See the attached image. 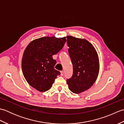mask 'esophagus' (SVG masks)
Segmentation results:
<instances>
[{"label":"esophagus","instance_id":"1","mask_svg":"<svg viewBox=\"0 0 124 124\" xmlns=\"http://www.w3.org/2000/svg\"><path fill=\"white\" fill-rule=\"evenodd\" d=\"M60 73H61V76H63L64 75V71H60Z\"/></svg>","mask_w":124,"mask_h":124}]
</instances>
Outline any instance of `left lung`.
Segmentation results:
<instances>
[{
    "label": "left lung",
    "instance_id": "left-lung-1",
    "mask_svg": "<svg viewBox=\"0 0 124 124\" xmlns=\"http://www.w3.org/2000/svg\"><path fill=\"white\" fill-rule=\"evenodd\" d=\"M69 54L73 65L72 77L67 79L70 90L80 93L93 86L98 77L99 58L93 45L85 39L68 36Z\"/></svg>",
    "mask_w": 124,
    "mask_h": 124
}]
</instances>
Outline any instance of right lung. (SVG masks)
<instances>
[{
  "label": "right lung",
  "mask_w": 124,
  "mask_h": 124,
  "mask_svg": "<svg viewBox=\"0 0 124 124\" xmlns=\"http://www.w3.org/2000/svg\"><path fill=\"white\" fill-rule=\"evenodd\" d=\"M65 41V37H44L29 44L23 53L22 70L31 87L41 92L51 88L55 79L60 75V71L54 69L56 61L53 55L63 48Z\"/></svg>",
  "instance_id": "right-lung-1"
}]
</instances>
